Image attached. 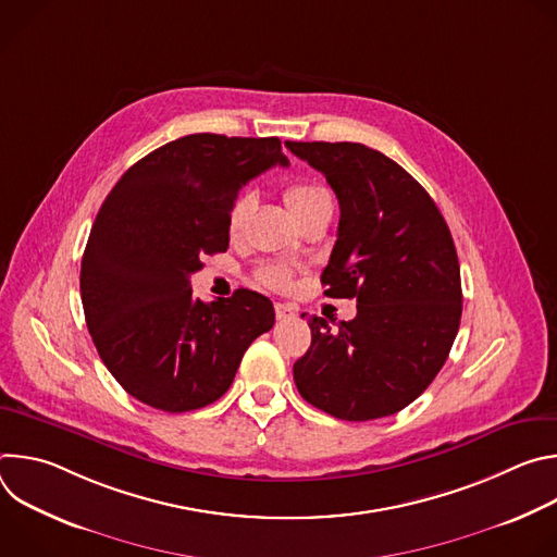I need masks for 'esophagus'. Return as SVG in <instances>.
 I'll return each instance as SVG.
<instances>
[{
	"label": "esophagus",
	"mask_w": 557,
	"mask_h": 557,
	"mask_svg": "<svg viewBox=\"0 0 557 557\" xmlns=\"http://www.w3.org/2000/svg\"><path fill=\"white\" fill-rule=\"evenodd\" d=\"M275 317L280 322L290 320V317H295V308L290 304H275Z\"/></svg>",
	"instance_id": "esophagus-1"
}]
</instances>
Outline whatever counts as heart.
<instances>
[{
  "label": "heart",
  "instance_id": "heart-1",
  "mask_svg": "<svg viewBox=\"0 0 557 557\" xmlns=\"http://www.w3.org/2000/svg\"><path fill=\"white\" fill-rule=\"evenodd\" d=\"M284 202H286L288 211L299 220L314 207H320L322 202H329V194L322 187L310 185V183H293L284 189ZM249 211H251V196H240L233 202V207L228 211V233L231 235L237 233V228L243 226ZM290 277H293V273L284 267H267V269L258 271V280L264 286H271L277 290L286 288L290 284Z\"/></svg>",
  "mask_w": 557,
  "mask_h": 557
}]
</instances>
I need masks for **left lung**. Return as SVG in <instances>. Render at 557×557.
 Instances as JSON below:
<instances>
[{
  "label": "left lung",
  "mask_w": 557,
  "mask_h": 557,
  "mask_svg": "<svg viewBox=\"0 0 557 557\" xmlns=\"http://www.w3.org/2000/svg\"><path fill=\"white\" fill-rule=\"evenodd\" d=\"M286 147L322 172L339 200L324 293L357 299L355 320L335 329L310 317L295 385L310 406L344 421L396 414L434 381L458 333L462 293L449 226L430 194L372 147Z\"/></svg>",
  "instance_id": "obj_1"
}]
</instances>
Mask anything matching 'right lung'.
Wrapping results in <instances>:
<instances>
[{
  "instance_id": "right-lung-1",
  "label": "right lung",
  "mask_w": 557,
  "mask_h": 557,
  "mask_svg": "<svg viewBox=\"0 0 557 557\" xmlns=\"http://www.w3.org/2000/svg\"><path fill=\"white\" fill-rule=\"evenodd\" d=\"M273 165H288L275 136L189 134L140 158L101 205L82 260L86 324L140 404L176 414L218 401L273 329L269 297L200 301L189 286L202 256L226 251L237 191Z\"/></svg>"
}]
</instances>
